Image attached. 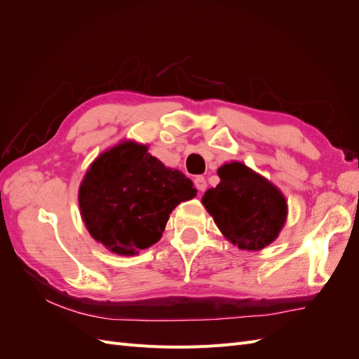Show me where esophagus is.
I'll use <instances>...</instances> for the list:
<instances>
[{
	"mask_svg": "<svg viewBox=\"0 0 359 359\" xmlns=\"http://www.w3.org/2000/svg\"><path fill=\"white\" fill-rule=\"evenodd\" d=\"M194 186L199 191H203L206 189V180L203 177H196L194 178Z\"/></svg>",
	"mask_w": 359,
	"mask_h": 359,
	"instance_id": "esophagus-1",
	"label": "esophagus"
}]
</instances>
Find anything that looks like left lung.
<instances>
[{
  "mask_svg": "<svg viewBox=\"0 0 359 359\" xmlns=\"http://www.w3.org/2000/svg\"><path fill=\"white\" fill-rule=\"evenodd\" d=\"M217 173L220 184L205 191L202 203L220 232L243 250L269 245L286 222L283 193L240 161L226 163Z\"/></svg>",
  "mask_w": 359,
  "mask_h": 359,
  "instance_id": "obj_1",
  "label": "left lung"
}]
</instances>
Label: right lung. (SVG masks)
Segmentation results:
<instances>
[{
    "mask_svg": "<svg viewBox=\"0 0 359 359\" xmlns=\"http://www.w3.org/2000/svg\"><path fill=\"white\" fill-rule=\"evenodd\" d=\"M196 196L191 180L132 140L104 151L79 187L82 220L112 253L133 256L156 244L177 205Z\"/></svg>",
    "mask_w": 359,
    "mask_h": 359,
    "instance_id": "right-lung-1",
    "label": "right lung"
}]
</instances>
